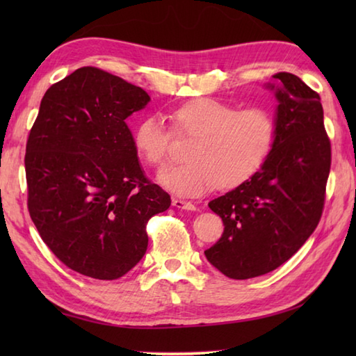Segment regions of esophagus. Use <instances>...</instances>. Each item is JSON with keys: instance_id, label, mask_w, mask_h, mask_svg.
<instances>
[{"instance_id": "esophagus-1", "label": "esophagus", "mask_w": 356, "mask_h": 356, "mask_svg": "<svg viewBox=\"0 0 356 356\" xmlns=\"http://www.w3.org/2000/svg\"><path fill=\"white\" fill-rule=\"evenodd\" d=\"M172 207H176L179 209H186V211H195V205L191 202L186 200H180V199H172Z\"/></svg>"}]
</instances>
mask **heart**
Returning a JSON list of instances; mask_svg holds the SVG:
<instances>
[{
	"label": "heart",
	"instance_id": "obj_1",
	"mask_svg": "<svg viewBox=\"0 0 356 356\" xmlns=\"http://www.w3.org/2000/svg\"><path fill=\"white\" fill-rule=\"evenodd\" d=\"M177 134L193 136L186 162L168 166L157 180L166 190L197 197L217 185L234 188L251 179L268 161L277 142V122L263 107L238 110L236 105L200 97L172 115ZM172 133L159 115L136 125L133 143L143 162L162 166L170 156Z\"/></svg>",
	"mask_w": 356,
	"mask_h": 356
}]
</instances>
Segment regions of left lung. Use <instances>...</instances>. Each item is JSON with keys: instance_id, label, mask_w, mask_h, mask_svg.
Returning a JSON list of instances; mask_svg holds the SVG:
<instances>
[{"instance_id": "left-lung-1", "label": "left lung", "mask_w": 356, "mask_h": 356, "mask_svg": "<svg viewBox=\"0 0 356 356\" xmlns=\"http://www.w3.org/2000/svg\"><path fill=\"white\" fill-rule=\"evenodd\" d=\"M268 82L278 101L277 142L259 172L208 203L222 217L220 240L205 251L234 280L282 266L318 225L330 171V140L320 95L292 73Z\"/></svg>"}]
</instances>
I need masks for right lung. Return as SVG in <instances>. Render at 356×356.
<instances>
[{"label": "right lung", "mask_w": 356, "mask_h": 356, "mask_svg": "<svg viewBox=\"0 0 356 356\" xmlns=\"http://www.w3.org/2000/svg\"><path fill=\"white\" fill-rule=\"evenodd\" d=\"M149 96L82 67L45 92L26 147L29 213L67 268L116 280L147 251V222L171 199L143 174L127 118Z\"/></svg>", "instance_id": "1"}]
</instances>
